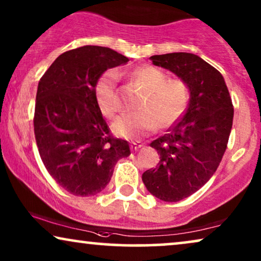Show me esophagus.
I'll list each match as a JSON object with an SVG mask.
<instances>
[{"mask_svg":"<svg viewBox=\"0 0 261 261\" xmlns=\"http://www.w3.org/2000/svg\"><path fill=\"white\" fill-rule=\"evenodd\" d=\"M142 146H144V142L142 141H133L130 144V147H132V149H133V151H138L139 148H141Z\"/></svg>","mask_w":261,"mask_h":261,"instance_id":"esophagus-1","label":"esophagus"}]
</instances>
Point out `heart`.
Instances as JSON below:
<instances>
[{
    "instance_id": "heart-1",
    "label": "heart",
    "mask_w": 261,
    "mask_h": 261,
    "mask_svg": "<svg viewBox=\"0 0 261 261\" xmlns=\"http://www.w3.org/2000/svg\"><path fill=\"white\" fill-rule=\"evenodd\" d=\"M132 81L145 89L139 107L141 110L124 114L113 124L114 133L127 139H139L159 126L169 127L184 115L190 102V88L180 78H167L163 70L142 65L130 71ZM119 73L108 70L98 78L95 96L103 115L113 117L120 110L117 96Z\"/></svg>"
}]
</instances>
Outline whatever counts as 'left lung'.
<instances>
[{
	"label": "left lung",
	"mask_w": 261,
	"mask_h": 261,
	"mask_svg": "<svg viewBox=\"0 0 261 261\" xmlns=\"http://www.w3.org/2000/svg\"><path fill=\"white\" fill-rule=\"evenodd\" d=\"M152 63L170 70L190 88L184 115L151 146L160 155L142 181L156 198L178 202L199 190L219 167L233 126L234 108L219 71L187 52L152 56Z\"/></svg>",
	"instance_id": "8db88e82"
}]
</instances>
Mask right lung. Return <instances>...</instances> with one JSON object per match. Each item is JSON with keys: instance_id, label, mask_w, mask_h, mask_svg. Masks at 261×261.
<instances>
[{"instance_id": "add662e5", "label": "right lung", "mask_w": 261, "mask_h": 261, "mask_svg": "<svg viewBox=\"0 0 261 261\" xmlns=\"http://www.w3.org/2000/svg\"><path fill=\"white\" fill-rule=\"evenodd\" d=\"M127 62L112 48L82 46L60 55L39 81L33 120L39 154L74 196L101 192L117 160L130 154L128 142L110 134L95 96L102 73Z\"/></svg>"}]
</instances>
